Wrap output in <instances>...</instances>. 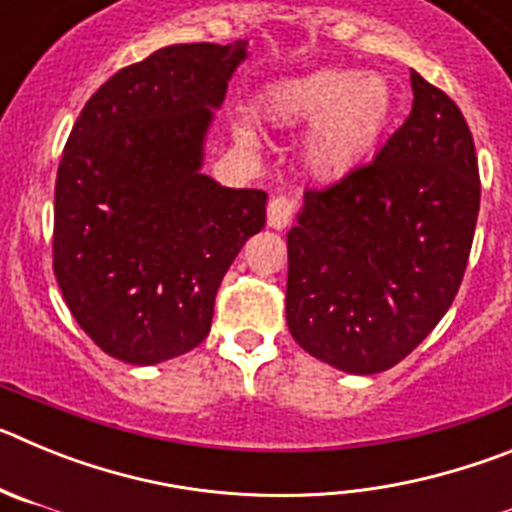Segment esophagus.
<instances>
[{
    "label": "esophagus",
    "mask_w": 512,
    "mask_h": 512,
    "mask_svg": "<svg viewBox=\"0 0 512 512\" xmlns=\"http://www.w3.org/2000/svg\"><path fill=\"white\" fill-rule=\"evenodd\" d=\"M297 202L287 194H277L274 200L269 202V210H266V223L274 230H284L289 223H292V215H295Z\"/></svg>",
    "instance_id": "1"
}]
</instances>
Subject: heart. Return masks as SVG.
<instances>
[{
  "label": "heart",
  "instance_id": "1",
  "mask_svg": "<svg viewBox=\"0 0 512 512\" xmlns=\"http://www.w3.org/2000/svg\"><path fill=\"white\" fill-rule=\"evenodd\" d=\"M390 81L354 69H323L279 81L264 92L259 115L271 128L300 130L302 161L318 182H338L372 156L392 117ZM243 146H256L248 128H235Z\"/></svg>",
  "mask_w": 512,
  "mask_h": 512
}]
</instances>
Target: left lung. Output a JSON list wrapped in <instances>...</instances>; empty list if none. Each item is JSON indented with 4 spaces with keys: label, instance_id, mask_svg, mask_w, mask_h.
<instances>
[{
    "label": "left lung",
    "instance_id": "obj_1",
    "mask_svg": "<svg viewBox=\"0 0 512 512\" xmlns=\"http://www.w3.org/2000/svg\"><path fill=\"white\" fill-rule=\"evenodd\" d=\"M413 110L359 166L307 189L287 233V325L348 374L395 366L446 315L479 212L469 125L449 94L410 74Z\"/></svg>",
    "mask_w": 512,
    "mask_h": 512
}]
</instances>
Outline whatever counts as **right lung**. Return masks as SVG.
I'll use <instances>...</instances> for the list:
<instances>
[{
    "instance_id": "add662e5",
    "label": "right lung",
    "mask_w": 512,
    "mask_h": 512,
    "mask_svg": "<svg viewBox=\"0 0 512 512\" xmlns=\"http://www.w3.org/2000/svg\"><path fill=\"white\" fill-rule=\"evenodd\" d=\"M246 40L166 45L92 94L63 148L53 274L81 330L125 364L200 346L217 287L266 223V192L202 174Z\"/></svg>"
}]
</instances>
